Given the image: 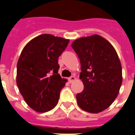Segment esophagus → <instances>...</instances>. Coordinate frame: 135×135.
<instances>
[{
    "mask_svg": "<svg viewBox=\"0 0 135 135\" xmlns=\"http://www.w3.org/2000/svg\"><path fill=\"white\" fill-rule=\"evenodd\" d=\"M75 80H76V77H75V76H71L69 78V81L70 83H72V82H74Z\"/></svg>",
    "mask_w": 135,
    "mask_h": 135,
    "instance_id": "obj_1",
    "label": "esophagus"
}]
</instances>
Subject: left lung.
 Instances as JSON below:
<instances>
[{
  "label": "left lung",
  "mask_w": 135,
  "mask_h": 135,
  "mask_svg": "<svg viewBox=\"0 0 135 135\" xmlns=\"http://www.w3.org/2000/svg\"><path fill=\"white\" fill-rule=\"evenodd\" d=\"M80 59L84 89L76 94L80 108L92 113L107 109L121 86L122 67L116 51L99 35L83 37L71 44Z\"/></svg>",
  "instance_id": "1"
}]
</instances>
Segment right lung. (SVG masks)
Instances as JSON below:
<instances>
[{
  "instance_id": "add662e5",
  "label": "right lung",
  "mask_w": 135,
  "mask_h": 135,
  "mask_svg": "<svg viewBox=\"0 0 135 135\" xmlns=\"http://www.w3.org/2000/svg\"><path fill=\"white\" fill-rule=\"evenodd\" d=\"M69 40L43 34L28 42L18 60L17 85L26 103L37 112H47L57 105L66 79L58 74V58Z\"/></svg>"
}]
</instances>
